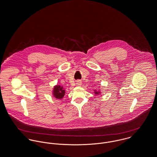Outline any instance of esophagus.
I'll return each instance as SVG.
<instances>
[{
  "instance_id": "1",
  "label": "esophagus",
  "mask_w": 157,
  "mask_h": 157,
  "mask_svg": "<svg viewBox=\"0 0 157 157\" xmlns=\"http://www.w3.org/2000/svg\"><path fill=\"white\" fill-rule=\"evenodd\" d=\"M81 85H82V82H81V81H78L76 82V85H78V86H81Z\"/></svg>"
}]
</instances>
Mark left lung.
Here are the masks:
<instances>
[{
  "mask_svg": "<svg viewBox=\"0 0 157 157\" xmlns=\"http://www.w3.org/2000/svg\"><path fill=\"white\" fill-rule=\"evenodd\" d=\"M94 91H95L94 93H95V94H96V95H98V94H99L100 93V92L99 91H97L96 90H94Z\"/></svg>",
  "mask_w": 157,
  "mask_h": 157,
  "instance_id": "left-lung-1",
  "label": "left lung"
}]
</instances>
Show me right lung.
<instances>
[{"label": "right lung", "mask_w": 157, "mask_h": 157, "mask_svg": "<svg viewBox=\"0 0 157 157\" xmlns=\"http://www.w3.org/2000/svg\"><path fill=\"white\" fill-rule=\"evenodd\" d=\"M65 90H64L63 86H61L60 85H57L54 86L52 91L53 96L55 97V98L58 99H61L64 96L65 94Z\"/></svg>", "instance_id": "right-lung-1"}]
</instances>
